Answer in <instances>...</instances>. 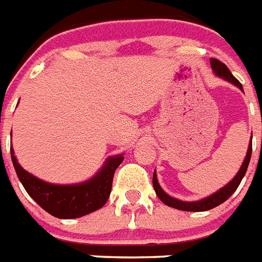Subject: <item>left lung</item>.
<instances>
[{
	"mask_svg": "<svg viewBox=\"0 0 262 262\" xmlns=\"http://www.w3.org/2000/svg\"><path fill=\"white\" fill-rule=\"evenodd\" d=\"M210 64H211L212 71H214L219 77H223L224 80L230 81L231 84L236 85V86L240 88V89L243 90V85L240 84L239 80H237V78L231 73L230 69L227 68L226 64H223L221 60L211 59L210 60ZM251 156H252V144H249L248 152H247V157H245L244 161H243L242 168H240L239 173L235 176V178H233L230 184L226 185L224 187H222L221 190L216 191V193L212 194V195L207 196V198H205V200L196 201V202H184V201L172 198V196L168 195V194H166L165 191L161 189V186L159 185V182H157L156 172L154 173V180H152L154 189L155 191H156L157 196L160 198V201H161L163 203H165L166 206H169V207H173V209H177V210H182V211H207V210L214 209V207L219 206L221 203L226 202V201L228 200L233 193H235V190L239 187L240 182H242L243 177H244L245 173H247L249 161H251Z\"/></svg>",
	"mask_w": 262,
	"mask_h": 262,
	"instance_id": "1",
	"label": "left lung"
}]
</instances>
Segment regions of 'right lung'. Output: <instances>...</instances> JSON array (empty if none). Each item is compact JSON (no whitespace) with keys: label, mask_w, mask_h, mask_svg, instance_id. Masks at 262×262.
Returning <instances> with one entry per match:
<instances>
[{"label":"right lung","mask_w":262,"mask_h":262,"mask_svg":"<svg viewBox=\"0 0 262 262\" xmlns=\"http://www.w3.org/2000/svg\"><path fill=\"white\" fill-rule=\"evenodd\" d=\"M11 160L25 190L41 209L60 219H75L101 209L111 193L113 177L124 157H110L92 180L78 185H52L30 174L18 164L10 147Z\"/></svg>","instance_id":"obj_1"}]
</instances>
